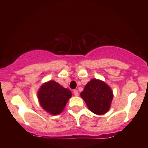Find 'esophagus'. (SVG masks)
I'll list each match as a JSON object with an SVG mask.
<instances>
[{"instance_id":"esophagus-1","label":"esophagus","mask_w":148,"mask_h":148,"mask_svg":"<svg viewBox=\"0 0 148 148\" xmlns=\"http://www.w3.org/2000/svg\"><path fill=\"white\" fill-rule=\"evenodd\" d=\"M73 92H74V95L76 96V97L79 96V92H78V90H74L73 91Z\"/></svg>"}]
</instances>
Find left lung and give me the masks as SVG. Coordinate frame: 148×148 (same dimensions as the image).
I'll list each match as a JSON object with an SVG mask.
<instances>
[{
  "label": "left lung",
  "mask_w": 148,
  "mask_h": 148,
  "mask_svg": "<svg viewBox=\"0 0 148 148\" xmlns=\"http://www.w3.org/2000/svg\"><path fill=\"white\" fill-rule=\"evenodd\" d=\"M81 97L90 111L103 115L109 110L113 95L111 88L101 80L92 79L85 86Z\"/></svg>",
  "instance_id": "left-lung-1"
}]
</instances>
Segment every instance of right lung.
<instances>
[{
  "instance_id": "obj_1",
  "label": "right lung",
  "mask_w": 148,
  "mask_h": 148,
  "mask_svg": "<svg viewBox=\"0 0 148 148\" xmlns=\"http://www.w3.org/2000/svg\"><path fill=\"white\" fill-rule=\"evenodd\" d=\"M37 96L43 109L55 115L63 111L67 101L72 97V92L58 83L49 81L40 87Z\"/></svg>"
}]
</instances>
